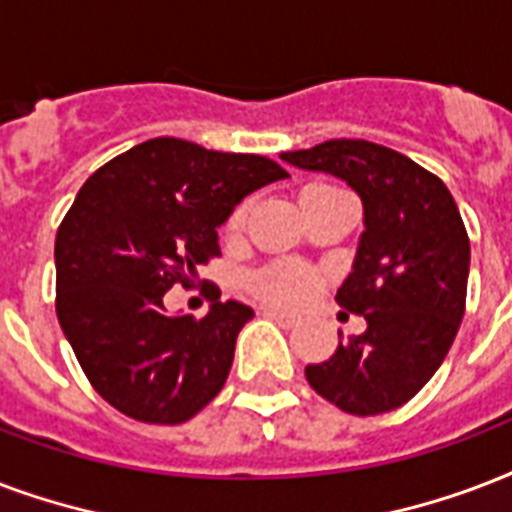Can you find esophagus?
Here are the masks:
<instances>
[{
    "label": "esophagus",
    "mask_w": 512,
    "mask_h": 512,
    "mask_svg": "<svg viewBox=\"0 0 512 512\" xmlns=\"http://www.w3.org/2000/svg\"><path fill=\"white\" fill-rule=\"evenodd\" d=\"M264 315H267V318H272V320H277V323H280V326L283 328H293L296 326V323H299V318H296V315H291V312H283V310H277V307H264Z\"/></svg>",
    "instance_id": "1"
}]
</instances>
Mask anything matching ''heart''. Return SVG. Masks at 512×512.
Listing matches in <instances>:
<instances>
[{
  "label": "heart",
  "mask_w": 512,
  "mask_h": 512,
  "mask_svg": "<svg viewBox=\"0 0 512 512\" xmlns=\"http://www.w3.org/2000/svg\"><path fill=\"white\" fill-rule=\"evenodd\" d=\"M245 205L235 208L227 221V232H240L245 224ZM248 288L259 299L272 301V304H301L315 288V277L307 267L296 261H275L267 267L256 269L248 275Z\"/></svg>",
  "instance_id": "b5f03b06"
}]
</instances>
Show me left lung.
<instances>
[{
	"label": "left lung",
	"instance_id": "obj_1",
	"mask_svg": "<svg viewBox=\"0 0 512 512\" xmlns=\"http://www.w3.org/2000/svg\"><path fill=\"white\" fill-rule=\"evenodd\" d=\"M280 157L344 178L366 213L352 272L336 291L366 331L304 368L307 382L347 414H387L433 379L454 344L470 272L465 221L441 178L382 144L334 138Z\"/></svg>",
	"mask_w": 512,
	"mask_h": 512
}]
</instances>
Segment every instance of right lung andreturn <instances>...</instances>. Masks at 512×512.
Masks as SVG:
<instances>
[{
    "label": "right lung",
    "instance_id": "1",
    "mask_svg": "<svg viewBox=\"0 0 512 512\" xmlns=\"http://www.w3.org/2000/svg\"><path fill=\"white\" fill-rule=\"evenodd\" d=\"M285 173L259 154L152 138L87 178L55 235V315L87 382L125 417L181 425L227 382L253 310L213 301L205 318L168 315L221 256L216 229L245 194Z\"/></svg>",
    "mask_w": 512,
    "mask_h": 512
}]
</instances>
